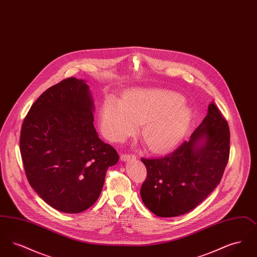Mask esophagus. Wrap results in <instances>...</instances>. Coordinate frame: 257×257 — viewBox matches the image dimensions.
<instances>
[{
  "instance_id": "1",
  "label": "esophagus",
  "mask_w": 257,
  "mask_h": 257,
  "mask_svg": "<svg viewBox=\"0 0 257 257\" xmlns=\"http://www.w3.org/2000/svg\"><path fill=\"white\" fill-rule=\"evenodd\" d=\"M135 158H136V156H135L134 154H126V153H124V154L120 155V159L122 160V161H129V160H133Z\"/></svg>"
}]
</instances>
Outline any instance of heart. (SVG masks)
Masks as SVG:
<instances>
[{
  "label": "heart",
  "mask_w": 257,
  "mask_h": 257,
  "mask_svg": "<svg viewBox=\"0 0 257 257\" xmlns=\"http://www.w3.org/2000/svg\"><path fill=\"white\" fill-rule=\"evenodd\" d=\"M192 113L177 92L167 89H134L121 102L107 98L101 110V129L112 142H121L142 123V136L154 152L174 147L191 121Z\"/></svg>",
  "instance_id": "1"
}]
</instances>
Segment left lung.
Returning a JSON list of instances; mask_svg holds the SVG:
<instances>
[{
	"mask_svg": "<svg viewBox=\"0 0 257 257\" xmlns=\"http://www.w3.org/2000/svg\"><path fill=\"white\" fill-rule=\"evenodd\" d=\"M229 143L227 121L212 102L190 141L167 156L142 158L147 170L141 189L145 205L164 218L196 208L220 183L229 158Z\"/></svg>",
	"mask_w": 257,
	"mask_h": 257,
	"instance_id": "8db88e82",
	"label": "left lung"
}]
</instances>
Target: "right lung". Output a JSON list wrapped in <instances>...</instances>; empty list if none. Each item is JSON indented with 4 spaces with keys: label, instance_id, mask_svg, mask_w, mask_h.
Returning a JSON list of instances; mask_svg holds the SVG:
<instances>
[{
    "label": "right lung",
    "instance_id": "1",
    "mask_svg": "<svg viewBox=\"0 0 257 257\" xmlns=\"http://www.w3.org/2000/svg\"><path fill=\"white\" fill-rule=\"evenodd\" d=\"M89 87L74 77L45 90L25 117L20 152L32 188L47 204L69 214L92 206L116 150L98 137Z\"/></svg>",
    "mask_w": 257,
    "mask_h": 257
}]
</instances>
